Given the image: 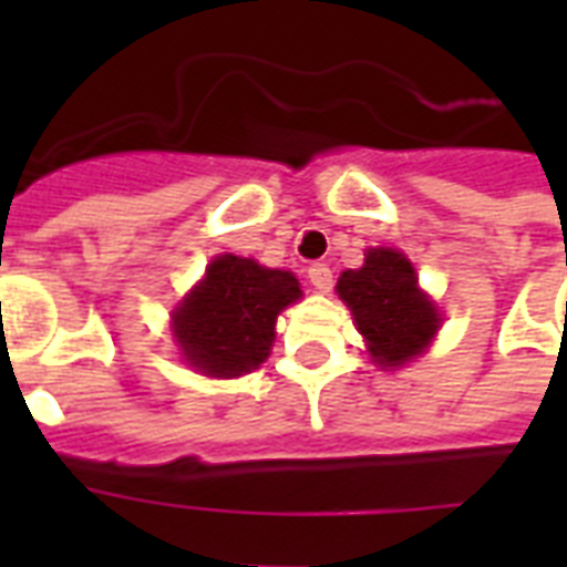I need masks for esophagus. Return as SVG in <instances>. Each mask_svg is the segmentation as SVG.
<instances>
[{"mask_svg":"<svg viewBox=\"0 0 567 567\" xmlns=\"http://www.w3.org/2000/svg\"><path fill=\"white\" fill-rule=\"evenodd\" d=\"M309 282L315 285V291L327 293L332 288V270L327 265H311L309 267Z\"/></svg>","mask_w":567,"mask_h":567,"instance_id":"34e87169","label":"esophagus"}]
</instances>
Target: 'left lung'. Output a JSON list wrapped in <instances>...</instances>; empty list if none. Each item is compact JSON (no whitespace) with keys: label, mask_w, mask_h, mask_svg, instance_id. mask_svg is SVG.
Segmentation results:
<instances>
[{"label":"left lung","mask_w":567,"mask_h":567,"mask_svg":"<svg viewBox=\"0 0 567 567\" xmlns=\"http://www.w3.org/2000/svg\"><path fill=\"white\" fill-rule=\"evenodd\" d=\"M336 291L353 311L355 329L379 368H403L417 359L441 327L435 302L417 288L412 261L400 249H368L364 265L344 270Z\"/></svg>","instance_id":"obj_1"}]
</instances>
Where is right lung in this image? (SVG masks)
Segmentation results:
<instances>
[{
	"label": "right lung",
	"mask_w": 567,
	"mask_h": 567,
	"mask_svg": "<svg viewBox=\"0 0 567 567\" xmlns=\"http://www.w3.org/2000/svg\"><path fill=\"white\" fill-rule=\"evenodd\" d=\"M300 297V282L288 270L226 252L176 306L173 338L182 359L205 377H244L270 355L279 311Z\"/></svg>",
	"instance_id": "add662e5"
}]
</instances>
